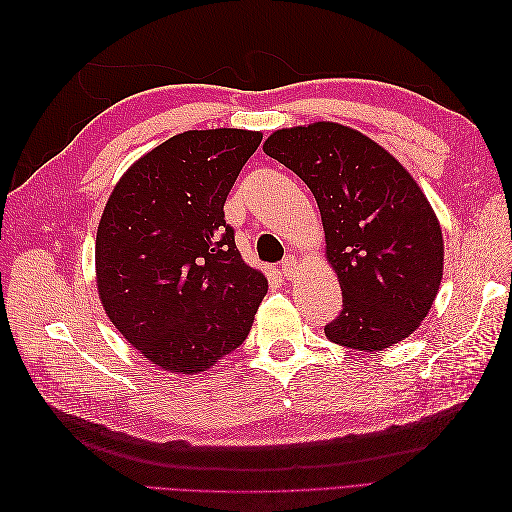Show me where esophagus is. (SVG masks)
<instances>
[{
	"mask_svg": "<svg viewBox=\"0 0 512 512\" xmlns=\"http://www.w3.org/2000/svg\"><path fill=\"white\" fill-rule=\"evenodd\" d=\"M280 273L286 277V280H292V277L297 275V258H294V256H286V258L282 260Z\"/></svg>",
	"mask_w": 512,
	"mask_h": 512,
	"instance_id": "34e87169",
	"label": "esophagus"
}]
</instances>
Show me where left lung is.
<instances>
[{
  "mask_svg": "<svg viewBox=\"0 0 512 512\" xmlns=\"http://www.w3.org/2000/svg\"><path fill=\"white\" fill-rule=\"evenodd\" d=\"M265 153L312 190L344 305L324 333L376 352L408 337L436 299L444 243L425 194L389 151L331 121L273 132Z\"/></svg>",
  "mask_w": 512,
  "mask_h": 512,
  "instance_id": "obj_1",
  "label": "left lung"
}]
</instances>
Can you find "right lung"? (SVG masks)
<instances>
[{
  "label": "right lung",
  "instance_id": "1",
  "mask_svg": "<svg viewBox=\"0 0 512 512\" xmlns=\"http://www.w3.org/2000/svg\"><path fill=\"white\" fill-rule=\"evenodd\" d=\"M262 141L247 130H190L119 179L96 237L104 312L147 361L196 374L243 344L267 294L224 220L226 196Z\"/></svg>",
  "mask_w": 512,
  "mask_h": 512
}]
</instances>
